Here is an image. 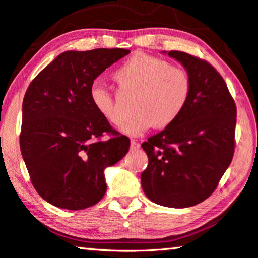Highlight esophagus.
I'll return each mask as SVG.
<instances>
[{"label": "esophagus", "mask_w": 258, "mask_h": 258, "mask_svg": "<svg viewBox=\"0 0 258 258\" xmlns=\"http://www.w3.org/2000/svg\"><path fill=\"white\" fill-rule=\"evenodd\" d=\"M140 148V143L135 141V140H131V149L137 150Z\"/></svg>", "instance_id": "esophagus-1"}]
</instances>
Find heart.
Masks as SVG:
<instances>
[{
    "mask_svg": "<svg viewBox=\"0 0 258 258\" xmlns=\"http://www.w3.org/2000/svg\"><path fill=\"white\" fill-rule=\"evenodd\" d=\"M113 78L124 90L138 93L134 103L138 112L120 126L121 132L132 137L142 135L154 126L168 127L180 117L190 98L191 81L184 69L145 53L126 60ZM90 98L103 118L115 125L123 121V111L107 86L94 83Z\"/></svg>",
    "mask_w": 258,
    "mask_h": 258,
    "instance_id": "heart-1",
    "label": "heart"
}]
</instances>
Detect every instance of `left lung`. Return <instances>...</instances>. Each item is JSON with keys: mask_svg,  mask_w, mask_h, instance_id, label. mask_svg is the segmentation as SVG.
Here are the masks:
<instances>
[{"mask_svg": "<svg viewBox=\"0 0 258 258\" xmlns=\"http://www.w3.org/2000/svg\"><path fill=\"white\" fill-rule=\"evenodd\" d=\"M191 81L184 110L172 125L142 143L148 167L141 184L151 202L185 208L211 196L232 160L237 110L225 82L205 60L164 51Z\"/></svg>", "mask_w": 258, "mask_h": 258, "instance_id": "left-lung-1", "label": "left lung"}]
</instances>
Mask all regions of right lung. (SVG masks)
<instances>
[{"label":"right lung","instance_id":"1","mask_svg":"<svg viewBox=\"0 0 258 258\" xmlns=\"http://www.w3.org/2000/svg\"><path fill=\"white\" fill-rule=\"evenodd\" d=\"M130 52L66 51L26 91L21 155L35 190L55 207L78 211L99 203L107 190L104 169L127 154L130 139L98 112L90 89L100 74ZM104 133L112 138L101 140Z\"/></svg>","mask_w":258,"mask_h":258}]
</instances>
